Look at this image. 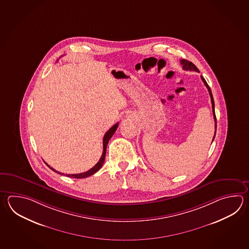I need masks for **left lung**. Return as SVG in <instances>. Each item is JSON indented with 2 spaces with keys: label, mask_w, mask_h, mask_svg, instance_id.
<instances>
[{
  "label": "left lung",
  "mask_w": 249,
  "mask_h": 249,
  "mask_svg": "<svg viewBox=\"0 0 249 249\" xmlns=\"http://www.w3.org/2000/svg\"><path fill=\"white\" fill-rule=\"evenodd\" d=\"M181 65L183 66V70H189V71H198V69L195 66V65L192 63V62L188 61L186 59H181ZM201 80L204 82V84H205V86L208 88V92H209V95H210V97H211V103H212V110H213V119H214V122H215V129H216V117H215V113H214V102H213V95H212V92H211V89H210V88L208 85V83H207V81L206 80L204 79L203 77L201 76ZM216 132V131H215ZM215 137V134H214V136H213V138Z\"/></svg>",
  "instance_id": "obj_1"
}]
</instances>
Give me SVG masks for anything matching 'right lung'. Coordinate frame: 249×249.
Instances as JSON below:
<instances>
[{
    "label": "right lung",
    "mask_w": 249,
    "mask_h": 249,
    "mask_svg": "<svg viewBox=\"0 0 249 249\" xmlns=\"http://www.w3.org/2000/svg\"><path fill=\"white\" fill-rule=\"evenodd\" d=\"M118 125H119V122L116 123L115 125H113L107 133H106V135H105V137H104V139H103V153H102L101 158H100V160H98V162L93 167V168H90L89 170H88L86 172L80 173V174H72V175H70V174H66V177H68V178H88V177H90L92 175H94L95 173H97L100 168H101L102 166H103V164L105 162V159H106V153H107V144H108V142H109V140L111 139V137L113 136V134L115 133L116 131L117 127H118ZM48 165V164H47ZM48 167L49 168H51L49 165H48ZM51 169H52L53 171H55V172L58 173V174H60V175H64L63 173L58 172V171H56L55 170L54 168H51Z\"/></svg>",
    "instance_id": "1"
}]
</instances>
